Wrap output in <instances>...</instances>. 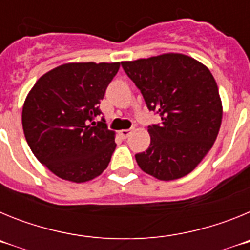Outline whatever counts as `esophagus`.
<instances>
[{
	"mask_svg": "<svg viewBox=\"0 0 250 250\" xmlns=\"http://www.w3.org/2000/svg\"><path fill=\"white\" fill-rule=\"evenodd\" d=\"M130 134H131V130H121L120 131V135L123 139H127L130 136Z\"/></svg>",
	"mask_w": 250,
	"mask_h": 250,
	"instance_id": "esophagus-1",
	"label": "esophagus"
}]
</instances>
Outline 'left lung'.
I'll use <instances>...</instances> for the list:
<instances>
[{
	"instance_id": "obj_1",
	"label": "left lung",
	"mask_w": 250,
	"mask_h": 250,
	"mask_svg": "<svg viewBox=\"0 0 250 250\" xmlns=\"http://www.w3.org/2000/svg\"><path fill=\"white\" fill-rule=\"evenodd\" d=\"M124 71L143 94L147 109L160 115L150 125V146L135 159L159 180L193 171L211 149L223 116L218 86L209 68L182 54L123 61Z\"/></svg>"
}]
</instances>
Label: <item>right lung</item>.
<instances>
[{
	"instance_id": "right-lung-1",
	"label": "right lung",
	"mask_w": 250,
	"mask_h": 250,
	"mask_svg": "<svg viewBox=\"0 0 250 250\" xmlns=\"http://www.w3.org/2000/svg\"><path fill=\"white\" fill-rule=\"evenodd\" d=\"M120 62L65 63L40 77L22 109L28 146L41 164L63 180L89 182L107 167L115 132L99 104Z\"/></svg>"
}]
</instances>
